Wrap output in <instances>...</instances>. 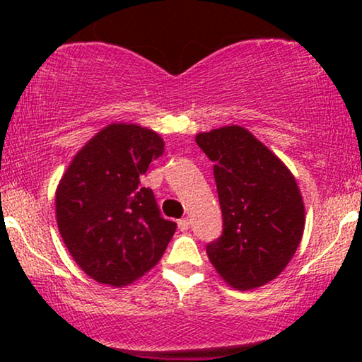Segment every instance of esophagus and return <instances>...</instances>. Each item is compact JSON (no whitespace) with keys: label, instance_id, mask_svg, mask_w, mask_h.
<instances>
[{"label":"esophagus","instance_id":"1","mask_svg":"<svg viewBox=\"0 0 362 362\" xmlns=\"http://www.w3.org/2000/svg\"><path fill=\"white\" fill-rule=\"evenodd\" d=\"M191 226V221L189 219H180L177 221V227H180V230H187Z\"/></svg>","mask_w":362,"mask_h":362}]
</instances>
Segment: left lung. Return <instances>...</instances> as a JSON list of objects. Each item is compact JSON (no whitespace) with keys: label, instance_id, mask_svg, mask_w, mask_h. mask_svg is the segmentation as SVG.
I'll return each mask as SVG.
<instances>
[{"label":"left lung","instance_id":"left-lung-1","mask_svg":"<svg viewBox=\"0 0 362 362\" xmlns=\"http://www.w3.org/2000/svg\"><path fill=\"white\" fill-rule=\"evenodd\" d=\"M214 161L224 232L207 257L232 288L275 280L293 259L305 230V202L288 166L252 132L226 125L196 135Z\"/></svg>","mask_w":362,"mask_h":362}]
</instances>
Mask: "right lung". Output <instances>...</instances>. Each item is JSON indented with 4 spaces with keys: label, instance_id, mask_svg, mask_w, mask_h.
<instances>
[{
    "label": "right lung",
    "instance_id": "add662e5",
    "mask_svg": "<svg viewBox=\"0 0 362 362\" xmlns=\"http://www.w3.org/2000/svg\"><path fill=\"white\" fill-rule=\"evenodd\" d=\"M165 153L156 132L110 123L74 156L56 189V219L72 259L98 284L123 288L165 254L176 222L163 219L140 177Z\"/></svg>",
    "mask_w": 362,
    "mask_h": 362
}]
</instances>
